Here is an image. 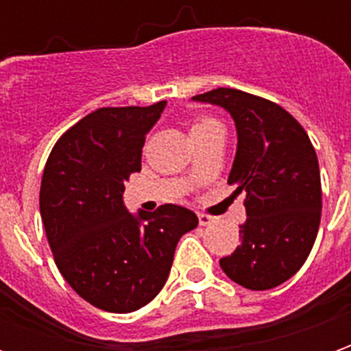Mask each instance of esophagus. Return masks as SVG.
Wrapping results in <instances>:
<instances>
[{
	"label": "esophagus",
	"instance_id": "1",
	"mask_svg": "<svg viewBox=\"0 0 351 351\" xmlns=\"http://www.w3.org/2000/svg\"><path fill=\"white\" fill-rule=\"evenodd\" d=\"M199 226H210L214 223V218L213 216H208V214H199Z\"/></svg>",
	"mask_w": 351,
	"mask_h": 351
}]
</instances>
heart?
Returning a JSON list of instances; mask_svg holds the SVG:
<instances>
[{
	"label": "heart",
	"instance_id": "obj_1",
	"mask_svg": "<svg viewBox=\"0 0 351 351\" xmlns=\"http://www.w3.org/2000/svg\"><path fill=\"white\" fill-rule=\"evenodd\" d=\"M213 123H218L214 122V120H208V118H205V120H197V122L193 123V128H191V133L197 130H203V128H208V125H213Z\"/></svg>",
	"mask_w": 351,
	"mask_h": 351
}]
</instances>
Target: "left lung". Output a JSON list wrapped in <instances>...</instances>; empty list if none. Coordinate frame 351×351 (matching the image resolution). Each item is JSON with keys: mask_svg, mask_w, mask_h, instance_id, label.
Here are the masks:
<instances>
[{"mask_svg": "<svg viewBox=\"0 0 351 351\" xmlns=\"http://www.w3.org/2000/svg\"><path fill=\"white\" fill-rule=\"evenodd\" d=\"M228 110L237 152L228 184L246 193L241 246L221 271L246 289H271L308 258L322 218V182L314 146L287 110L258 95L218 88L191 97Z\"/></svg>", "mask_w": 351, "mask_h": 351, "instance_id": "1", "label": "left lung"}]
</instances>
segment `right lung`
<instances>
[{
	"mask_svg": "<svg viewBox=\"0 0 351 351\" xmlns=\"http://www.w3.org/2000/svg\"><path fill=\"white\" fill-rule=\"evenodd\" d=\"M165 105L97 108L65 131L45 165L39 208L54 261L84 301L107 312L152 301L180 237L199 223L178 205L137 214L123 205L125 180L141 171L145 138Z\"/></svg>",
	"mask_w": 351,
	"mask_h": 351,
	"instance_id": "right-lung-1",
	"label": "right lung"
}]
</instances>
